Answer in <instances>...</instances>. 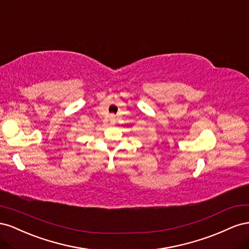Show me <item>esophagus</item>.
Here are the masks:
<instances>
[{"instance_id":"34e87169","label":"esophagus","mask_w":249,"mask_h":249,"mask_svg":"<svg viewBox=\"0 0 249 249\" xmlns=\"http://www.w3.org/2000/svg\"><path fill=\"white\" fill-rule=\"evenodd\" d=\"M110 122H111V124H115V122H116V117L113 115L110 116Z\"/></svg>"}]
</instances>
